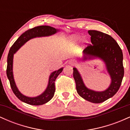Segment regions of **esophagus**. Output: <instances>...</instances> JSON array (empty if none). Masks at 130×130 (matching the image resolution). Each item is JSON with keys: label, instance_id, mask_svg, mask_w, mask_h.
Returning <instances> with one entry per match:
<instances>
[{"label": "esophagus", "instance_id": "obj_1", "mask_svg": "<svg viewBox=\"0 0 130 130\" xmlns=\"http://www.w3.org/2000/svg\"><path fill=\"white\" fill-rule=\"evenodd\" d=\"M69 63L70 64V65H73L75 63V60H70L69 61Z\"/></svg>", "mask_w": 130, "mask_h": 130}]
</instances>
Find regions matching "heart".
I'll use <instances>...</instances> for the list:
<instances>
[{"mask_svg":"<svg viewBox=\"0 0 130 130\" xmlns=\"http://www.w3.org/2000/svg\"><path fill=\"white\" fill-rule=\"evenodd\" d=\"M80 39V37L77 36V35H73L72 37H70V41H71V42L73 43H77V41H79ZM83 42L84 43H87V40L85 38V39L83 40Z\"/></svg>","mask_w":130,"mask_h":130,"instance_id":"heart-1","label":"heart"}]
</instances>
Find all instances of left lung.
Segmentation results:
<instances>
[{"mask_svg":"<svg viewBox=\"0 0 130 130\" xmlns=\"http://www.w3.org/2000/svg\"><path fill=\"white\" fill-rule=\"evenodd\" d=\"M88 33L91 36L92 44L83 51L82 60L98 58L103 61L111 77V84L105 90L98 92L86 87L76 68H73V77L77 93L82 98L93 103H100L112 97L120 87L124 75L123 53L118 43L110 35L97 30H89Z\"/></svg>","mask_w":130,"mask_h":130,"instance_id":"obj_1","label":"left lung"}]
</instances>
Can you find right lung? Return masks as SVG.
Instances as JSON below:
<instances>
[{
  "mask_svg": "<svg viewBox=\"0 0 130 130\" xmlns=\"http://www.w3.org/2000/svg\"><path fill=\"white\" fill-rule=\"evenodd\" d=\"M60 30L56 29L51 26H41L35 27L32 29L28 30L22 34L18 40L14 42L12 46L10 48L7 57V75L10 81V86L12 89L13 93L17 96L18 99L22 101V102L26 103L27 104L30 105H42L45 104L53 98L55 93V84L57 77L59 76L63 70V68H61L56 71H53L50 74L49 77L48 84L46 90L43 92L41 95L35 97H29L23 95L18 90L16 86L13 73V56L16 52L21 48V47L24 45L27 41L32 38L36 37H47L54 35Z\"/></svg>",
  "mask_w": 130,
  "mask_h": 130,
  "instance_id": "add662e5",
  "label": "right lung"
}]
</instances>
